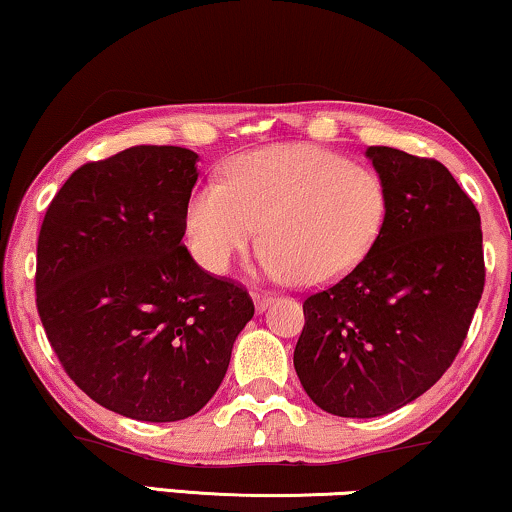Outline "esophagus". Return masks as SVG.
Instances as JSON below:
<instances>
[{
    "mask_svg": "<svg viewBox=\"0 0 512 512\" xmlns=\"http://www.w3.org/2000/svg\"><path fill=\"white\" fill-rule=\"evenodd\" d=\"M251 298H254V305H256L258 313H263V310L268 308L272 301H275V296L268 294V291H251Z\"/></svg>",
    "mask_w": 512,
    "mask_h": 512,
    "instance_id": "esophagus-1",
    "label": "esophagus"
}]
</instances>
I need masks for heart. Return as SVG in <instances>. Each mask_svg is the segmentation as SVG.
I'll list each match as a JSON object with an SVG mask.
<instances>
[{
  "instance_id": "obj_1",
  "label": "heart",
  "mask_w": 512,
  "mask_h": 512,
  "mask_svg": "<svg viewBox=\"0 0 512 512\" xmlns=\"http://www.w3.org/2000/svg\"><path fill=\"white\" fill-rule=\"evenodd\" d=\"M390 192L383 176L341 152L282 143L235 157L225 181L192 192L185 232L197 261L225 272L261 235L258 268L308 287L350 275L383 235Z\"/></svg>"
}]
</instances>
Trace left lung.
I'll return each mask as SVG.
<instances>
[{"label": "left lung", "instance_id": "left-lung-1", "mask_svg": "<svg viewBox=\"0 0 512 512\" xmlns=\"http://www.w3.org/2000/svg\"><path fill=\"white\" fill-rule=\"evenodd\" d=\"M390 192L376 247L310 294L294 350L301 386L334 416L374 418L440 381L466 341L484 289L473 199L437 159L371 145Z\"/></svg>", "mask_w": 512, "mask_h": 512}]
</instances>
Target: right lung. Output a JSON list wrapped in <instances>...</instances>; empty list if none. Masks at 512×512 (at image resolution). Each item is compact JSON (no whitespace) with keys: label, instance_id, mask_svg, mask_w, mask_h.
Instances as JSON below:
<instances>
[{"label":"right lung","instance_id":"right-lung-1","mask_svg":"<svg viewBox=\"0 0 512 512\" xmlns=\"http://www.w3.org/2000/svg\"><path fill=\"white\" fill-rule=\"evenodd\" d=\"M197 155L134 145L79 167L37 240V313L65 374L136 421L197 414L254 317L242 284L202 270L181 242Z\"/></svg>","mask_w":512,"mask_h":512}]
</instances>
